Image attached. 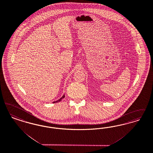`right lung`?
Segmentation results:
<instances>
[{"label": "right lung", "mask_w": 153, "mask_h": 153, "mask_svg": "<svg viewBox=\"0 0 153 153\" xmlns=\"http://www.w3.org/2000/svg\"><path fill=\"white\" fill-rule=\"evenodd\" d=\"M64 98V95H63L60 100H56V101H55V102H53V103H57V102H60V101H61V100H62V99Z\"/></svg>", "instance_id": "right-lung-1"}]
</instances>
